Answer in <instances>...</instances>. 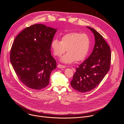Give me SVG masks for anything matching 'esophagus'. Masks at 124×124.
<instances>
[{
  "label": "esophagus",
  "mask_w": 124,
  "mask_h": 124,
  "mask_svg": "<svg viewBox=\"0 0 124 124\" xmlns=\"http://www.w3.org/2000/svg\"><path fill=\"white\" fill-rule=\"evenodd\" d=\"M57 67H58V68L61 69V68H66V66H64V65H60V64H58V65H57Z\"/></svg>",
  "instance_id": "34e87169"
}]
</instances>
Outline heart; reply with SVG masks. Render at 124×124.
I'll list each match as a JSON object with an SVG mask.
<instances>
[{
  "label": "heart",
  "instance_id": "heart-1",
  "mask_svg": "<svg viewBox=\"0 0 124 124\" xmlns=\"http://www.w3.org/2000/svg\"><path fill=\"white\" fill-rule=\"evenodd\" d=\"M51 49L55 56H60L68 52L60 59L61 62L70 64L84 60L89 51L90 40L86 34H80L76 32H70L64 35L61 41L53 39L50 44Z\"/></svg>",
  "mask_w": 124,
  "mask_h": 124
}]
</instances>
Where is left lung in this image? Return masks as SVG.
<instances>
[{"label": "left lung", "mask_w": 124, "mask_h": 124, "mask_svg": "<svg viewBox=\"0 0 124 124\" xmlns=\"http://www.w3.org/2000/svg\"><path fill=\"white\" fill-rule=\"evenodd\" d=\"M93 33L95 44L92 52L76 69L70 85L82 93L94 89L101 81L110 69L111 51L103 37L94 28L86 26Z\"/></svg>", "instance_id": "obj_1"}]
</instances>
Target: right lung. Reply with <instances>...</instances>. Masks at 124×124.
<instances>
[{
  "mask_svg": "<svg viewBox=\"0 0 124 124\" xmlns=\"http://www.w3.org/2000/svg\"><path fill=\"white\" fill-rule=\"evenodd\" d=\"M58 28L36 24L25 28L16 37L10 61L17 76L27 87L40 90L46 87L56 68L51 54V42Z\"/></svg>",
  "mask_w": 124,
  "mask_h": 124,
  "instance_id": "add662e5",
  "label": "right lung"
}]
</instances>
